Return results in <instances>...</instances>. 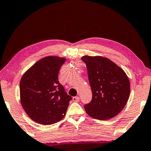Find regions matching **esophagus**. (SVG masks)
I'll return each mask as SVG.
<instances>
[{"mask_svg": "<svg viewBox=\"0 0 151 151\" xmlns=\"http://www.w3.org/2000/svg\"><path fill=\"white\" fill-rule=\"evenodd\" d=\"M73 101L74 102H78L80 101V97H73Z\"/></svg>", "mask_w": 151, "mask_h": 151, "instance_id": "1", "label": "esophagus"}]
</instances>
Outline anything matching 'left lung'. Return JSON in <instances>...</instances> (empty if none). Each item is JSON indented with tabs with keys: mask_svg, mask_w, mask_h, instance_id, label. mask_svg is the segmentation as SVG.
<instances>
[{
	"mask_svg": "<svg viewBox=\"0 0 151 151\" xmlns=\"http://www.w3.org/2000/svg\"><path fill=\"white\" fill-rule=\"evenodd\" d=\"M92 91L86 113L98 120L115 117L123 110L130 96V82L122 69L107 58L84 55Z\"/></svg>",
	"mask_w": 151,
	"mask_h": 151,
	"instance_id": "obj_1",
	"label": "left lung"
}]
</instances>
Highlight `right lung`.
<instances>
[{
    "mask_svg": "<svg viewBox=\"0 0 151 151\" xmlns=\"http://www.w3.org/2000/svg\"><path fill=\"white\" fill-rule=\"evenodd\" d=\"M65 62L64 58L45 57L21 78V104L29 117L36 123L52 125L64 117L72 99L58 81V73Z\"/></svg>",
    "mask_w": 151,
    "mask_h": 151,
    "instance_id": "obj_1",
    "label": "right lung"
}]
</instances>
